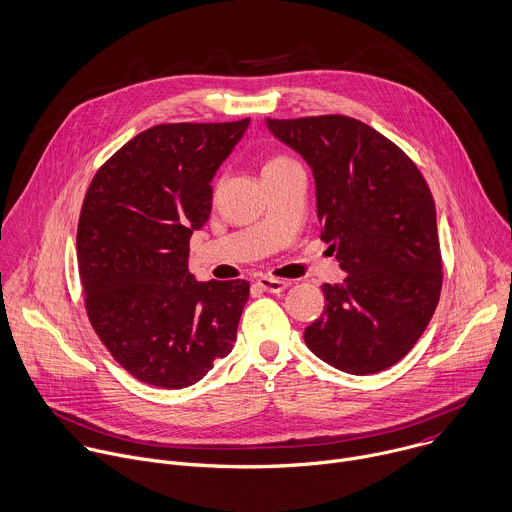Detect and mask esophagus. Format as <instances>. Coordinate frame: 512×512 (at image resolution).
Here are the masks:
<instances>
[{
	"label": "esophagus",
	"mask_w": 512,
	"mask_h": 512,
	"mask_svg": "<svg viewBox=\"0 0 512 512\" xmlns=\"http://www.w3.org/2000/svg\"><path fill=\"white\" fill-rule=\"evenodd\" d=\"M257 285L267 291V293H281L289 287V281H283V279H275V277H259L257 279Z\"/></svg>",
	"instance_id": "1"
}]
</instances>
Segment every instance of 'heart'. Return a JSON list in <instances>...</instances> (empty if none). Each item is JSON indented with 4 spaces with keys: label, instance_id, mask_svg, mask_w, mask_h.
Returning a JSON list of instances; mask_svg holds the SVG:
<instances>
[{
    "label": "heart",
    "instance_id": "1",
    "mask_svg": "<svg viewBox=\"0 0 512 512\" xmlns=\"http://www.w3.org/2000/svg\"><path fill=\"white\" fill-rule=\"evenodd\" d=\"M283 162H289V158H285V156H277V158L269 160L265 166H275V164H283Z\"/></svg>",
    "mask_w": 512,
    "mask_h": 512
}]
</instances>
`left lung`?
I'll use <instances>...</instances> for the list:
<instances>
[{"mask_svg":"<svg viewBox=\"0 0 512 512\" xmlns=\"http://www.w3.org/2000/svg\"><path fill=\"white\" fill-rule=\"evenodd\" d=\"M309 164L321 241L346 271L325 283L305 327L329 366L368 376L400 362L430 323L442 289L436 207L418 166L384 134L342 114L265 120Z\"/></svg>","mask_w":512,"mask_h":512,"instance_id":"1","label":"left lung"}]
</instances>
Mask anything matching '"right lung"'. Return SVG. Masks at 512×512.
I'll list each match as a JSON object with an SVG mask.
<instances>
[{"instance_id":"right-lung-1","label":"right lung","mask_w":512,"mask_h":512,"mask_svg":"<svg viewBox=\"0 0 512 512\" xmlns=\"http://www.w3.org/2000/svg\"><path fill=\"white\" fill-rule=\"evenodd\" d=\"M249 122L152 126L90 183L76 235L88 319L144 384L193 386L233 350L249 283L197 281L189 241L209 221L211 181Z\"/></svg>"}]
</instances>
